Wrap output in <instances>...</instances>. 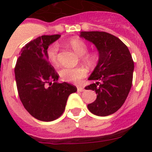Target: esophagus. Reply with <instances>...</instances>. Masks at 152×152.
I'll return each mask as SVG.
<instances>
[{"instance_id":"esophagus-1","label":"esophagus","mask_w":152,"mask_h":152,"mask_svg":"<svg viewBox=\"0 0 152 152\" xmlns=\"http://www.w3.org/2000/svg\"><path fill=\"white\" fill-rule=\"evenodd\" d=\"M84 91V88L83 87H77V91H80V92H82V91Z\"/></svg>"}]
</instances>
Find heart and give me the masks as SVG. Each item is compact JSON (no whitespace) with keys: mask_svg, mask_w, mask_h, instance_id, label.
Segmentation results:
<instances>
[{"mask_svg":"<svg viewBox=\"0 0 152 152\" xmlns=\"http://www.w3.org/2000/svg\"><path fill=\"white\" fill-rule=\"evenodd\" d=\"M68 44L72 49L79 56H83V59L88 64H94L96 61V56L93 54H86L88 52V45L80 39H72L69 40ZM58 45L53 44L47 50L48 58L52 63H57V55ZM60 77L63 80L68 82H78L81 78L87 75V70L84 68H64L59 72Z\"/></svg>","mask_w":152,"mask_h":152,"instance_id":"heart-1","label":"heart"}]
</instances>
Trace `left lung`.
<instances>
[{"label":"left lung","instance_id":"1","mask_svg":"<svg viewBox=\"0 0 152 152\" xmlns=\"http://www.w3.org/2000/svg\"><path fill=\"white\" fill-rule=\"evenodd\" d=\"M80 36L92 42L99 54L88 77L96 82L85 88L95 91L96 99L88 108L96 116L111 115L123 106L131 89L134 62L129 50L119 38L106 32H80Z\"/></svg>","mask_w":152,"mask_h":152}]
</instances>
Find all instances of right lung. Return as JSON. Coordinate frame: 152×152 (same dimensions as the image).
<instances>
[{"instance_id": "1", "label": "right lung", "mask_w": 152, "mask_h": 152, "mask_svg": "<svg viewBox=\"0 0 152 152\" xmlns=\"http://www.w3.org/2000/svg\"><path fill=\"white\" fill-rule=\"evenodd\" d=\"M60 37L42 36L28 42L21 49L14 69L23 105L31 116L41 121H53L61 116L68 96L77 91L74 85L58 83L59 75L49 64L48 48Z\"/></svg>"}]
</instances>
